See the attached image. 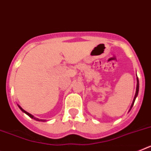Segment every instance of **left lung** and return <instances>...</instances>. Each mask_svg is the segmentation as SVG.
<instances>
[{"mask_svg":"<svg viewBox=\"0 0 151 151\" xmlns=\"http://www.w3.org/2000/svg\"><path fill=\"white\" fill-rule=\"evenodd\" d=\"M138 90H139V82H138V77H137V87H136L135 95H134V100H133L132 104V106H131V109H132V106H133V105H134V101H135V98H136V97H137V96H138ZM131 109H130V110H131Z\"/></svg>","mask_w":151,"mask_h":151,"instance_id":"1","label":"left lung"}]
</instances>
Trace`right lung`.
<instances>
[{"mask_svg": "<svg viewBox=\"0 0 151 151\" xmlns=\"http://www.w3.org/2000/svg\"><path fill=\"white\" fill-rule=\"evenodd\" d=\"M19 106V109H20V110H22V112H24V113H26V114H27V115H28V116H30V117H31V118H32V119H36V120H38V121H40V120H39V119H36V118H35V117H34V116H32V114H30V113H28V112L25 111V110H23V109H22V107H21V106Z\"/></svg>", "mask_w": 151, "mask_h": 151, "instance_id": "obj_1", "label": "right lung"}]
</instances>
